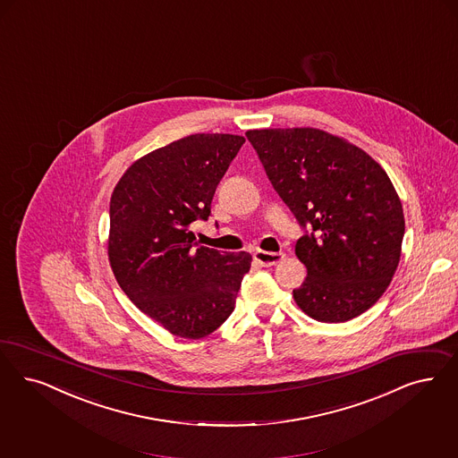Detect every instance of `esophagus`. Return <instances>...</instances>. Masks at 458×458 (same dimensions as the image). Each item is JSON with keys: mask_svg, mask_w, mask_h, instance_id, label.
<instances>
[{"mask_svg": "<svg viewBox=\"0 0 458 458\" xmlns=\"http://www.w3.org/2000/svg\"><path fill=\"white\" fill-rule=\"evenodd\" d=\"M284 252H266V250H259L255 252V260L262 266V267H270L279 264L281 260H284Z\"/></svg>", "mask_w": 458, "mask_h": 458, "instance_id": "obj_1", "label": "esophagus"}]
</instances>
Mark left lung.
<instances>
[{
  "mask_svg": "<svg viewBox=\"0 0 458 458\" xmlns=\"http://www.w3.org/2000/svg\"><path fill=\"white\" fill-rule=\"evenodd\" d=\"M274 190L302 226L308 276L293 296L323 323H344L377 302L394 277L404 213L389 175L362 148L319 128L249 130Z\"/></svg>",
  "mask_w": 458,
  "mask_h": 458,
  "instance_id": "obj_1",
  "label": "left lung"
}]
</instances>
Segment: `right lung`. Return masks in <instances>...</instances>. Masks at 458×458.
Segmentation results:
<instances>
[{
    "label": "right lung",
    "instance_id": "1",
    "mask_svg": "<svg viewBox=\"0 0 458 458\" xmlns=\"http://www.w3.org/2000/svg\"><path fill=\"white\" fill-rule=\"evenodd\" d=\"M245 139L194 133L137 158L110 199L108 260L143 315L174 336L199 340L235 308L252 255L194 245L221 177Z\"/></svg>",
    "mask_w": 458,
    "mask_h": 458
}]
</instances>
